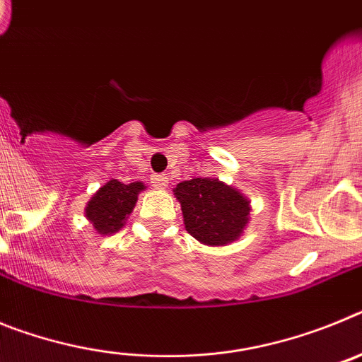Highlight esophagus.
I'll list each match as a JSON object with an SVG mask.
<instances>
[{"label": "esophagus", "instance_id": "34e87169", "mask_svg": "<svg viewBox=\"0 0 362 362\" xmlns=\"http://www.w3.org/2000/svg\"><path fill=\"white\" fill-rule=\"evenodd\" d=\"M150 181H152V185L156 188H166V187H168V177H166L165 174L152 175V179H150Z\"/></svg>", "mask_w": 362, "mask_h": 362}]
</instances>
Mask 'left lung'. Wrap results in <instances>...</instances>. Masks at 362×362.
<instances>
[{"instance_id":"obj_1","label":"left lung","mask_w":362,"mask_h":362,"mask_svg":"<svg viewBox=\"0 0 362 362\" xmlns=\"http://www.w3.org/2000/svg\"><path fill=\"white\" fill-rule=\"evenodd\" d=\"M181 203L185 228L210 246L238 241L250 221V201L219 179L196 177L174 188Z\"/></svg>"}]
</instances>
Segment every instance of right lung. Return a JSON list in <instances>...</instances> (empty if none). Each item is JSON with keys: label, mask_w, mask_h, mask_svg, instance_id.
<instances>
[{"label": "right lung", "mask_w": 362, "mask_h": 362, "mask_svg": "<svg viewBox=\"0 0 362 362\" xmlns=\"http://www.w3.org/2000/svg\"><path fill=\"white\" fill-rule=\"evenodd\" d=\"M141 190H145L141 181L124 185L117 179H110L86 203V219L90 221L95 232L101 235L119 232L124 226V221L132 214Z\"/></svg>", "instance_id": "obj_1"}]
</instances>
